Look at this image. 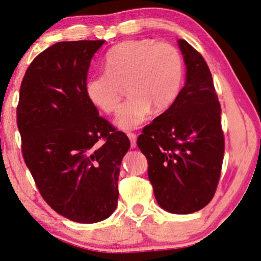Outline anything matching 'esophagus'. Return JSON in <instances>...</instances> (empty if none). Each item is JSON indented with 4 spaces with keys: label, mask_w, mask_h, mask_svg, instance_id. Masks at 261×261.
Instances as JSON below:
<instances>
[{
    "label": "esophagus",
    "mask_w": 261,
    "mask_h": 261,
    "mask_svg": "<svg viewBox=\"0 0 261 261\" xmlns=\"http://www.w3.org/2000/svg\"><path fill=\"white\" fill-rule=\"evenodd\" d=\"M128 138L130 140V147L132 148H136V139H138V136L134 133H128Z\"/></svg>",
    "instance_id": "esophagus-1"
}]
</instances>
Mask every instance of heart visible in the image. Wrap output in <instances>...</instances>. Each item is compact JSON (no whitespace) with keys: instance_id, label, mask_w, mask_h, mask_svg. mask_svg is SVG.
I'll list each match as a JSON object with an SVG mask.
<instances>
[{"instance_id":"obj_1","label":"heart","mask_w":261,"mask_h":261,"mask_svg":"<svg viewBox=\"0 0 261 261\" xmlns=\"http://www.w3.org/2000/svg\"><path fill=\"white\" fill-rule=\"evenodd\" d=\"M182 75V60L173 46L152 39L129 40L110 50L105 71L88 79L85 93L102 112L113 113L126 85L129 97L114 122L130 130L146 120L151 106L157 112L172 106L181 90Z\"/></svg>"}]
</instances>
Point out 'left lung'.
<instances>
[{"label":"left lung","mask_w":261,"mask_h":261,"mask_svg":"<svg viewBox=\"0 0 261 261\" xmlns=\"http://www.w3.org/2000/svg\"><path fill=\"white\" fill-rule=\"evenodd\" d=\"M186 82L172 106L143 128L138 147L148 160L157 203L172 214H191L211 202L224 153L221 106L206 61L178 40Z\"/></svg>","instance_id":"1"}]
</instances>
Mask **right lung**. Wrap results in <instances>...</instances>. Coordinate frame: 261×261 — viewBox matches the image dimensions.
Masks as SVG:
<instances>
[{"instance_id":"right-lung-1","label":"right lung","mask_w":261,"mask_h":261,"mask_svg":"<svg viewBox=\"0 0 261 261\" xmlns=\"http://www.w3.org/2000/svg\"><path fill=\"white\" fill-rule=\"evenodd\" d=\"M105 40L61 41L33 60L20 85L17 125L25 164L45 201L79 223L118 204L127 135L99 117L85 93L91 59Z\"/></svg>"}]
</instances>
